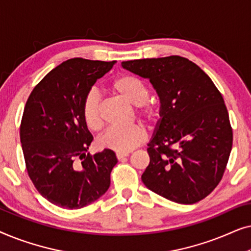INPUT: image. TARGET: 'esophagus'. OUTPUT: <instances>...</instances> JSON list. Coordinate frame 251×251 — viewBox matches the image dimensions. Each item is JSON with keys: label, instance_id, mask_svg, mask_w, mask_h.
Wrapping results in <instances>:
<instances>
[{"label": "esophagus", "instance_id": "1", "mask_svg": "<svg viewBox=\"0 0 251 251\" xmlns=\"http://www.w3.org/2000/svg\"><path fill=\"white\" fill-rule=\"evenodd\" d=\"M126 156H129V153H116V157H118V160H122Z\"/></svg>", "mask_w": 251, "mask_h": 251}]
</instances>
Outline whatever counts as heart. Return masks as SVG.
I'll return each instance as SVG.
<instances>
[{"mask_svg": "<svg viewBox=\"0 0 251 251\" xmlns=\"http://www.w3.org/2000/svg\"><path fill=\"white\" fill-rule=\"evenodd\" d=\"M113 92L121 96L131 105H135V114L149 125H153L159 118L157 108L149 98V89L140 78L130 74H122L111 83ZM82 119L91 131H99L102 128L100 96L96 90H90L82 102ZM147 138V130L140 123L119 128L113 126L106 130L99 138V145L118 153H128L142 145Z\"/></svg>", "mask_w": 251, "mask_h": 251, "instance_id": "b5f03b06", "label": "heart"}]
</instances>
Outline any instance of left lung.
Wrapping results in <instances>:
<instances>
[{"label":"left lung","instance_id":"1","mask_svg":"<svg viewBox=\"0 0 251 251\" xmlns=\"http://www.w3.org/2000/svg\"><path fill=\"white\" fill-rule=\"evenodd\" d=\"M149 78L161 100V121L149 144L143 183L181 204L208 197L222 180L233 131L223 96L193 61L180 56L122 61Z\"/></svg>","mask_w":251,"mask_h":251}]
</instances>
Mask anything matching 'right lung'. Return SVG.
Wrapping results in <instances>:
<instances>
[{
    "label": "right lung",
    "mask_w": 251,
    "mask_h": 251,
    "mask_svg": "<svg viewBox=\"0 0 251 251\" xmlns=\"http://www.w3.org/2000/svg\"><path fill=\"white\" fill-rule=\"evenodd\" d=\"M115 61L73 58L49 72L30 92L20 123L27 174L39 193L66 209L90 204L108 190L115 153H88L94 137L82 102Z\"/></svg>",
    "instance_id": "obj_1"
}]
</instances>
